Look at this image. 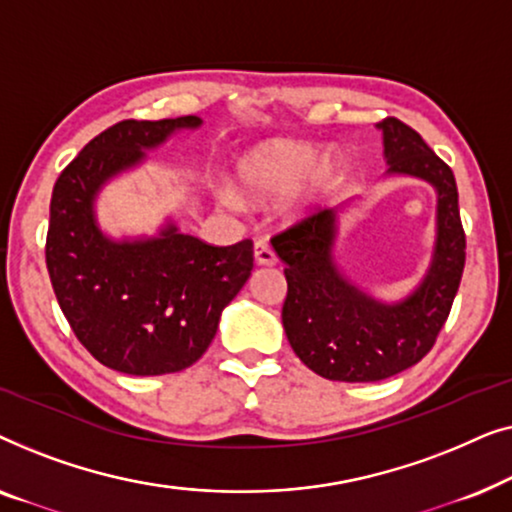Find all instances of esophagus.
Here are the masks:
<instances>
[{
	"label": "esophagus",
	"instance_id": "34e87169",
	"mask_svg": "<svg viewBox=\"0 0 512 512\" xmlns=\"http://www.w3.org/2000/svg\"><path fill=\"white\" fill-rule=\"evenodd\" d=\"M254 261H256V265H265V268H268V265H275V263H277L275 251L270 249L268 242L258 240V242L254 244Z\"/></svg>",
	"mask_w": 512,
	"mask_h": 512
}]
</instances>
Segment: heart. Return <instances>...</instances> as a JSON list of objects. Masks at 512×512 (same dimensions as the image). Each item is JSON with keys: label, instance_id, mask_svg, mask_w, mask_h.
<instances>
[{"label": "heart", "instance_id": "b5f03b06", "mask_svg": "<svg viewBox=\"0 0 512 512\" xmlns=\"http://www.w3.org/2000/svg\"><path fill=\"white\" fill-rule=\"evenodd\" d=\"M340 172L335 153H321L314 144L272 139L254 146L237 160V177L249 195L270 200L291 191L289 209L303 212L333 184ZM221 200L228 207H240L233 188H221Z\"/></svg>", "mask_w": 512, "mask_h": 512}]
</instances>
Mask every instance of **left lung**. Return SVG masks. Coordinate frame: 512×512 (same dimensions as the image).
<instances>
[{"label":"left lung","instance_id":"left-lung-1","mask_svg":"<svg viewBox=\"0 0 512 512\" xmlns=\"http://www.w3.org/2000/svg\"><path fill=\"white\" fill-rule=\"evenodd\" d=\"M377 128L387 174L424 179L438 193L436 244L417 289L398 303H382L342 275L333 256L338 207L305 216L270 240L286 265V338L307 368L335 382H380L422 361L450 317L466 263L452 170L398 118H384Z\"/></svg>","mask_w":512,"mask_h":512}]
</instances>
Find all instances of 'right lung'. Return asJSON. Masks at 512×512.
I'll use <instances>...</instances> for the list:
<instances>
[{"instance_id": "1", "label": "right lung", "mask_w": 512, "mask_h": 512, "mask_svg": "<svg viewBox=\"0 0 512 512\" xmlns=\"http://www.w3.org/2000/svg\"><path fill=\"white\" fill-rule=\"evenodd\" d=\"M198 116L121 121L83 146L53 186L46 268L60 310L102 366L125 375H165L193 366L214 340L223 307L254 268V244L214 247L172 221L153 237L111 240L95 200Z\"/></svg>"}]
</instances>
